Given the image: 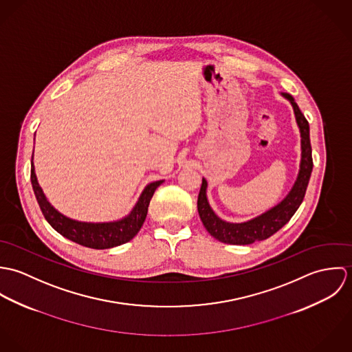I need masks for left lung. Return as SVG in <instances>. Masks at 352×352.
<instances>
[{
	"mask_svg": "<svg viewBox=\"0 0 352 352\" xmlns=\"http://www.w3.org/2000/svg\"><path fill=\"white\" fill-rule=\"evenodd\" d=\"M286 99H289L296 113V119L301 131L302 158L300 173L297 182L290 191V194L280 201L278 206L271 208L270 211L261 214L260 217L243 223H229L218 218L211 210L207 198L206 188L207 182L201 179V191L198 197V211L201 222L206 230L218 241L232 245H248L254 241H263L272 234H275L279 229H282L296 214L298 207L306 194V188L309 184V179L313 169V158H311V145L309 137V123L294 101L293 96L289 94H283Z\"/></svg>",
	"mask_w": 352,
	"mask_h": 352,
	"instance_id": "left-lung-1",
	"label": "left lung"
}]
</instances>
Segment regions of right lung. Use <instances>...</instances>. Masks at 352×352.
Returning <instances> with one entry per match:
<instances>
[{"instance_id": "obj_1", "label": "right lung", "mask_w": 352, "mask_h": 352, "mask_svg": "<svg viewBox=\"0 0 352 352\" xmlns=\"http://www.w3.org/2000/svg\"><path fill=\"white\" fill-rule=\"evenodd\" d=\"M31 183L36 201L39 203V207L45 218L59 234H62L63 237L69 239L73 243H77L88 248L108 250L129 243L141 230L148 215V207L153 198V194L157 190V187L162 183V180L151 183L144 190L140 201L135 204L130 215L120 221L108 223L78 222L66 218L65 215L58 212L47 201L42 188L38 184L34 164L31 165Z\"/></svg>"}]
</instances>
